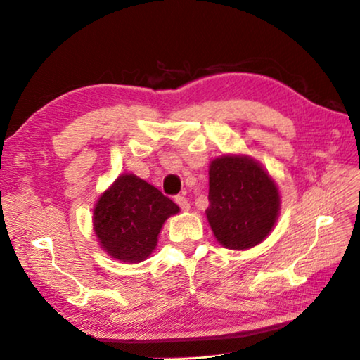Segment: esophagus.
I'll return each mask as SVG.
<instances>
[{
  "instance_id": "1",
  "label": "esophagus",
  "mask_w": 360,
  "mask_h": 360,
  "mask_svg": "<svg viewBox=\"0 0 360 360\" xmlns=\"http://www.w3.org/2000/svg\"><path fill=\"white\" fill-rule=\"evenodd\" d=\"M174 200H176V204L182 208V210H190V204H188V199L184 196V195H178L176 198H174Z\"/></svg>"
}]
</instances>
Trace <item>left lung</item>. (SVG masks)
<instances>
[{
    "label": "left lung",
    "instance_id": "obj_1",
    "mask_svg": "<svg viewBox=\"0 0 360 360\" xmlns=\"http://www.w3.org/2000/svg\"><path fill=\"white\" fill-rule=\"evenodd\" d=\"M208 224L221 245L245 250L270 235L281 210L276 182L245 155L216 158L208 170Z\"/></svg>",
    "mask_w": 360,
    "mask_h": 360
}]
</instances>
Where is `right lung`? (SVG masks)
Returning <instances> with one entry per match:
<instances>
[{
    "label": "right lung",
    "mask_w": 360,
    "mask_h": 360,
    "mask_svg": "<svg viewBox=\"0 0 360 360\" xmlns=\"http://www.w3.org/2000/svg\"><path fill=\"white\" fill-rule=\"evenodd\" d=\"M178 212L179 207L156 187L124 173L99 196L94 230L108 256L136 264L153 253L164 222Z\"/></svg>",
    "instance_id": "1"
}]
</instances>
